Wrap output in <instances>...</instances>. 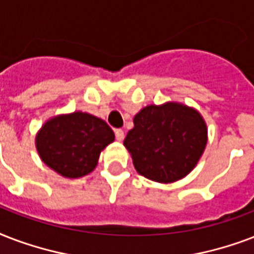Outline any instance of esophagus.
<instances>
[{
	"mask_svg": "<svg viewBox=\"0 0 254 254\" xmlns=\"http://www.w3.org/2000/svg\"><path fill=\"white\" fill-rule=\"evenodd\" d=\"M115 137H117V140H119V141L123 140V139H125V131L121 128L115 129Z\"/></svg>",
	"mask_w": 254,
	"mask_h": 254,
	"instance_id": "1",
	"label": "esophagus"
}]
</instances>
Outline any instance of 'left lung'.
Here are the masks:
<instances>
[{"instance_id": "left-lung-1", "label": "left lung", "mask_w": 254, "mask_h": 254, "mask_svg": "<svg viewBox=\"0 0 254 254\" xmlns=\"http://www.w3.org/2000/svg\"><path fill=\"white\" fill-rule=\"evenodd\" d=\"M208 141L207 123L197 110L179 102L145 106L133 117L123 144L137 174L156 183L186 178Z\"/></svg>"}]
</instances>
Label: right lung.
<instances>
[{
    "instance_id": "obj_1",
    "label": "right lung",
    "mask_w": 254,
    "mask_h": 254,
    "mask_svg": "<svg viewBox=\"0 0 254 254\" xmlns=\"http://www.w3.org/2000/svg\"><path fill=\"white\" fill-rule=\"evenodd\" d=\"M114 140V131L103 119L74 111L45 122L35 135V148L54 172L78 179L95 170L100 152Z\"/></svg>"
}]
</instances>
